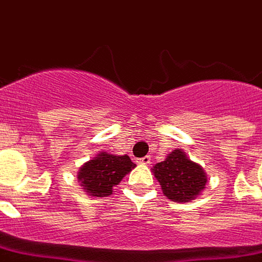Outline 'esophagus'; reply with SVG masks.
Here are the masks:
<instances>
[{"instance_id": "esophagus-1", "label": "esophagus", "mask_w": 262, "mask_h": 262, "mask_svg": "<svg viewBox=\"0 0 262 262\" xmlns=\"http://www.w3.org/2000/svg\"><path fill=\"white\" fill-rule=\"evenodd\" d=\"M140 163H141V164H149V163H151V158H149V156H144V158H141V159H140Z\"/></svg>"}]
</instances>
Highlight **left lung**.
<instances>
[{"label": "left lung", "instance_id": "8db88e82", "mask_svg": "<svg viewBox=\"0 0 262 262\" xmlns=\"http://www.w3.org/2000/svg\"><path fill=\"white\" fill-rule=\"evenodd\" d=\"M152 171L162 185L164 195L175 203L194 200L207 183L201 166L191 162L179 149H174L167 159L156 164Z\"/></svg>", "mask_w": 262, "mask_h": 262}]
</instances>
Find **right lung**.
Wrapping results in <instances>:
<instances>
[{"label": "right lung", "instance_id": "right-lung-1", "mask_svg": "<svg viewBox=\"0 0 262 262\" xmlns=\"http://www.w3.org/2000/svg\"><path fill=\"white\" fill-rule=\"evenodd\" d=\"M136 164L127 155L115 156L100 152L98 158L90 160L80 168L79 181L84 190L94 197H107L113 187L118 185Z\"/></svg>", "mask_w": 262, "mask_h": 262}]
</instances>
